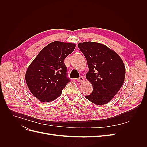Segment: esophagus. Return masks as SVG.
I'll return each mask as SVG.
<instances>
[{
    "label": "esophagus",
    "mask_w": 147,
    "mask_h": 147,
    "mask_svg": "<svg viewBox=\"0 0 147 147\" xmlns=\"http://www.w3.org/2000/svg\"><path fill=\"white\" fill-rule=\"evenodd\" d=\"M77 81H78V82H80V83H82V82H83L84 81V78H83V77L80 76V77L77 79Z\"/></svg>",
    "instance_id": "1"
}]
</instances>
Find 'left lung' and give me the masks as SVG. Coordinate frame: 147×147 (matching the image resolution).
Instances as JSON below:
<instances>
[{
	"instance_id": "left-lung-1",
	"label": "left lung",
	"mask_w": 147,
	"mask_h": 147,
	"mask_svg": "<svg viewBox=\"0 0 147 147\" xmlns=\"http://www.w3.org/2000/svg\"><path fill=\"white\" fill-rule=\"evenodd\" d=\"M78 47L87 60L90 70L86 78L93 88L86 98L96 105L107 104L124 81L126 70L122 59L116 52L99 43H79Z\"/></svg>"
}]
</instances>
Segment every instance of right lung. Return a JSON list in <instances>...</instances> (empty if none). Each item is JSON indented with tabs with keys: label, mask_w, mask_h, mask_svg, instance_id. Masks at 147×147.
Returning a JSON list of instances; mask_svg holds the SVG:
<instances>
[{
	"label": "right lung",
	"mask_w": 147,
	"mask_h": 147,
	"mask_svg": "<svg viewBox=\"0 0 147 147\" xmlns=\"http://www.w3.org/2000/svg\"><path fill=\"white\" fill-rule=\"evenodd\" d=\"M76 45L59 41L44 47L28 67L26 82L31 93L42 102L54 100L70 82L64 61Z\"/></svg>",
	"instance_id": "1"
}]
</instances>
